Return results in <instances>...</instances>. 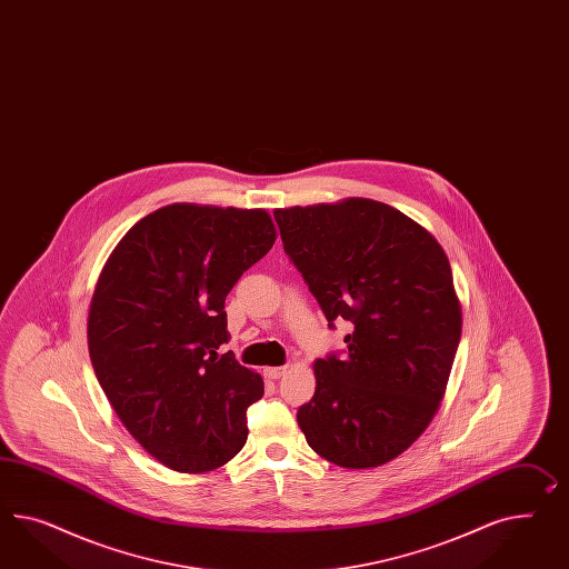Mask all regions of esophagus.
<instances>
[{"instance_id":"esophagus-1","label":"esophagus","mask_w":569,"mask_h":569,"mask_svg":"<svg viewBox=\"0 0 569 569\" xmlns=\"http://www.w3.org/2000/svg\"><path fill=\"white\" fill-rule=\"evenodd\" d=\"M262 372H264V377H267V379L277 381L279 377H283V375H286V367H269V369H264Z\"/></svg>"}]
</instances>
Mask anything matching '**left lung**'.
Listing matches in <instances>:
<instances>
[{
  "label": "left lung",
  "instance_id": "8db88e82",
  "mask_svg": "<svg viewBox=\"0 0 569 569\" xmlns=\"http://www.w3.org/2000/svg\"><path fill=\"white\" fill-rule=\"evenodd\" d=\"M283 250L343 352L315 362L317 389L298 425L321 458L375 468L429 427L443 398L461 310L443 248L398 209L369 199L273 213Z\"/></svg>",
  "mask_w": 569,
  "mask_h": 569
}]
</instances>
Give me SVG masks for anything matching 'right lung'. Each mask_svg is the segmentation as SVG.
I'll return each mask as SVG.
<instances>
[{
    "mask_svg": "<svg viewBox=\"0 0 569 569\" xmlns=\"http://www.w3.org/2000/svg\"><path fill=\"white\" fill-rule=\"evenodd\" d=\"M262 209L168 204L111 252L89 310L92 369L123 427L176 472H209L246 443L262 379L228 343L226 296L271 250Z\"/></svg>",
    "mask_w": 569,
    "mask_h": 569,
    "instance_id": "obj_1",
    "label": "right lung"
}]
</instances>
